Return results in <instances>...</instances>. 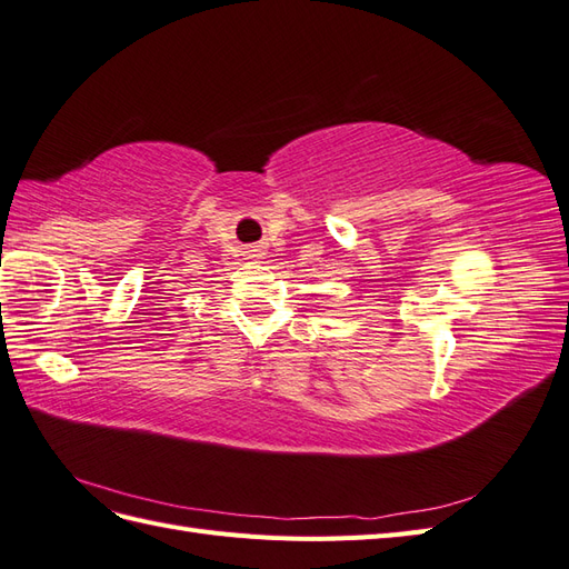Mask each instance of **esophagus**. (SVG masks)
Here are the masks:
<instances>
[{
	"instance_id": "1",
	"label": "esophagus",
	"mask_w": 569,
	"mask_h": 569,
	"mask_svg": "<svg viewBox=\"0 0 569 569\" xmlns=\"http://www.w3.org/2000/svg\"><path fill=\"white\" fill-rule=\"evenodd\" d=\"M251 258H261V251H258V249H253V253H251Z\"/></svg>"
}]
</instances>
